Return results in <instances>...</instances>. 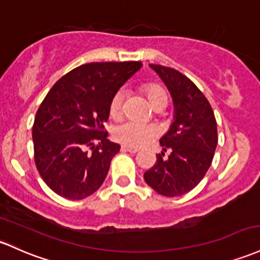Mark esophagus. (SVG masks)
Segmentation results:
<instances>
[{"label": "esophagus", "instance_id": "34e87169", "mask_svg": "<svg viewBox=\"0 0 260 260\" xmlns=\"http://www.w3.org/2000/svg\"><path fill=\"white\" fill-rule=\"evenodd\" d=\"M122 149H123V150H127V152L133 153V154L138 152V149H137V148H133V147H127V145H122Z\"/></svg>", "mask_w": 260, "mask_h": 260}]
</instances>
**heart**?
<instances>
[{
    "mask_svg": "<svg viewBox=\"0 0 260 260\" xmlns=\"http://www.w3.org/2000/svg\"><path fill=\"white\" fill-rule=\"evenodd\" d=\"M145 95L154 108L165 107L168 104V95L165 90L159 85H147L144 88ZM124 92L118 90L112 96L110 101V115L113 118H118L122 115V105H123ZM158 136V129L155 125L142 123L137 121H125L117 124L113 128V138L121 144L127 147L139 148L149 144Z\"/></svg>",
    "mask_w": 260,
    "mask_h": 260,
    "instance_id": "obj_1",
    "label": "heart"
}]
</instances>
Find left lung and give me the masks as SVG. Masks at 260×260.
Instances as JSON below:
<instances>
[{"label":"left lung","instance_id":"left-lung-1","mask_svg":"<svg viewBox=\"0 0 260 260\" xmlns=\"http://www.w3.org/2000/svg\"><path fill=\"white\" fill-rule=\"evenodd\" d=\"M160 76L173 98L174 122L160 138L162 150L144 173V180L168 198L189 192L204 179L217 147V123L210 102L189 78L162 65H149Z\"/></svg>","mask_w":260,"mask_h":260}]
</instances>
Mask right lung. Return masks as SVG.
<instances>
[{"instance_id":"1","label":"right lung","mask_w":260,"mask_h":260,"mask_svg":"<svg viewBox=\"0 0 260 260\" xmlns=\"http://www.w3.org/2000/svg\"><path fill=\"white\" fill-rule=\"evenodd\" d=\"M141 61L88 62L54 84L37 111L32 137L39 175L55 193L82 200L102 185L119 144L107 139L110 101Z\"/></svg>"}]
</instances>
